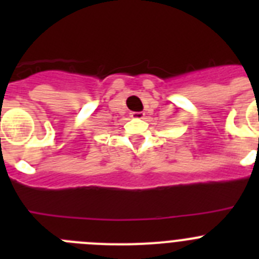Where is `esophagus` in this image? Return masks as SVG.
I'll return each instance as SVG.
<instances>
[{
    "instance_id": "1",
    "label": "esophagus",
    "mask_w": 259,
    "mask_h": 259,
    "mask_svg": "<svg viewBox=\"0 0 259 259\" xmlns=\"http://www.w3.org/2000/svg\"><path fill=\"white\" fill-rule=\"evenodd\" d=\"M131 116L134 119H141L144 118V113H141V111H132Z\"/></svg>"
}]
</instances>
